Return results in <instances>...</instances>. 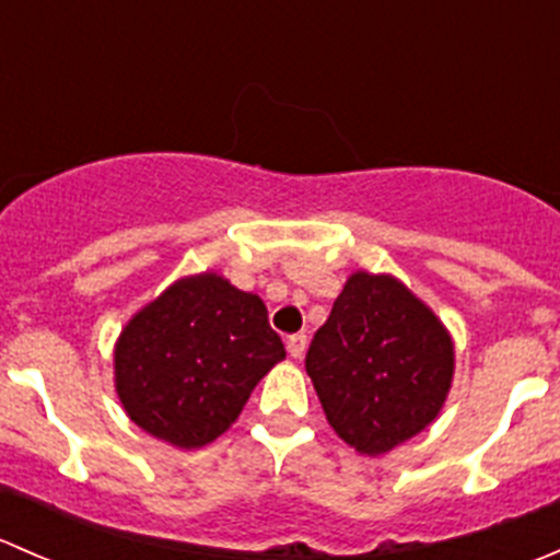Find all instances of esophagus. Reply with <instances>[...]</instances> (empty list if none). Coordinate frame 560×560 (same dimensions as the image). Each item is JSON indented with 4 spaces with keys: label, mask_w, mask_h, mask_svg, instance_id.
I'll list each match as a JSON object with an SVG mask.
<instances>
[{
    "label": "esophagus",
    "mask_w": 560,
    "mask_h": 560,
    "mask_svg": "<svg viewBox=\"0 0 560 560\" xmlns=\"http://www.w3.org/2000/svg\"><path fill=\"white\" fill-rule=\"evenodd\" d=\"M287 352H290V358L301 360L303 354H306V336H303V332H298V336L287 338Z\"/></svg>",
    "instance_id": "esophagus-1"
}]
</instances>
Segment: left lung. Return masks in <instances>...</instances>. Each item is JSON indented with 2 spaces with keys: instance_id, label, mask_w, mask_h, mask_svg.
<instances>
[{
  "instance_id": "8db88e82",
  "label": "left lung",
  "mask_w": 560,
  "mask_h": 560,
  "mask_svg": "<svg viewBox=\"0 0 560 560\" xmlns=\"http://www.w3.org/2000/svg\"><path fill=\"white\" fill-rule=\"evenodd\" d=\"M332 431L380 457L425 431L455 376L444 322L389 273L354 270L306 354Z\"/></svg>"
}]
</instances>
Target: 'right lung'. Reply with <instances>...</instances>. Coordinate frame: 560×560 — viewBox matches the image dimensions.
Masks as SVG:
<instances>
[{"label":"right lung","mask_w":560,"mask_h":560,"mask_svg":"<svg viewBox=\"0 0 560 560\" xmlns=\"http://www.w3.org/2000/svg\"><path fill=\"white\" fill-rule=\"evenodd\" d=\"M284 358L262 298L202 270L173 281L121 327L113 385L140 431L200 450L238 420L252 389Z\"/></svg>","instance_id":"add662e5"}]
</instances>
